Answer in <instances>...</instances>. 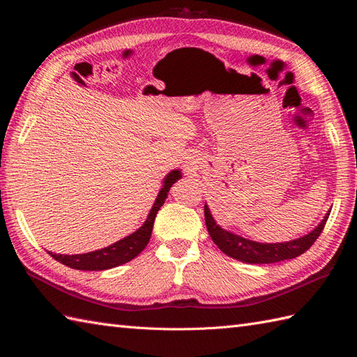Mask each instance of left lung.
<instances>
[{
  "label": "left lung",
  "instance_id": "left-lung-1",
  "mask_svg": "<svg viewBox=\"0 0 357 357\" xmlns=\"http://www.w3.org/2000/svg\"><path fill=\"white\" fill-rule=\"evenodd\" d=\"M329 213L331 211H328L325 219H323L319 223V226H316V228L310 234L291 241L271 244V243H256L252 240L243 238V236L232 234L229 231L222 229L213 219L210 208L207 205H204L205 225H207L208 234L211 236V240L214 241V244L218 245L225 255H228L229 257L245 264H274V262L286 261V259H294L302 253H305L320 236L329 218Z\"/></svg>",
  "mask_w": 357,
  "mask_h": 357
}]
</instances>
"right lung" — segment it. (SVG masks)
<instances>
[{
    "instance_id": "obj_1",
    "label": "right lung",
    "mask_w": 357,
    "mask_h": 357,
    "mask_svg": "<svg viewBox=\"0 0 357 357\" xmlns=\"http://www.w3.org/2000/svg\"><path fill=\"white\" fill-rule=\"evenodd\" d=\"M180 177L181 172L178 169L169 172L164 178V186L159 190L153 207L150 210L142 228L137 229L134 234L125 236L123 240L117 241L109 247H104L101 250H95L84 255H56L52 252H49V255L66 266H70L73 269H82V271H102V269H110L132 261L135 256H138L146 248L150 240V235H152L156 213L159 211L162 205H164L168 197L169 188L174 185Z\"/></svg>"
}]
</instances>
